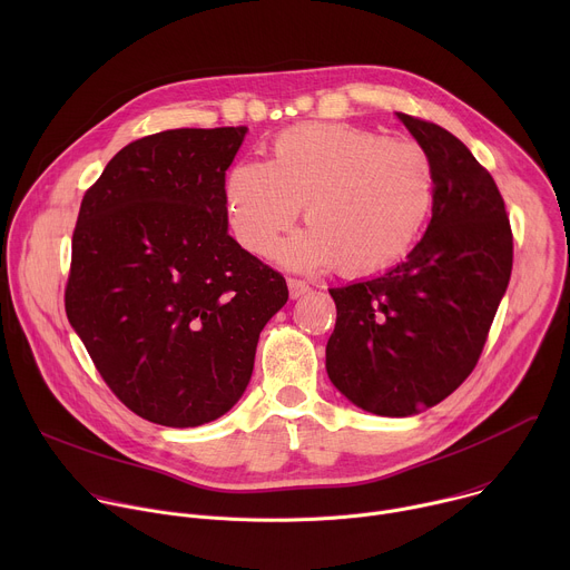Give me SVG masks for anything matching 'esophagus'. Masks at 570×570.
<instances>
[{
  "label": "esophagus",
  "instance_id": "1",
  "mask_svg": "<svg viewBox=\"0 0 570 570\" xmlns=\"http://www.w3.org/2000/svg\"><path fill=\"white\" fill-rule=\"evenodd\" d=\"M311 291V286L306 284V282H302V279H293V277H288V293H291V297L293 299H297V297H302V295H306Z\"/></svg>",
  "mask_w": 570,
  "mask_h": 570
}]
</instances>
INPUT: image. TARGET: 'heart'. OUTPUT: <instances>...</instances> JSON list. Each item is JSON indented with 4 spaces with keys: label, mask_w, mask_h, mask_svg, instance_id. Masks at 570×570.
I'll return each mask as SVG.
<instances>
[{
    "label": "heart",
    "mask_w": 570,
    "mask_h": 570,
    "mask_svg": "<svg viewBox=\"0 0 570 570\" xmlns=\"http://www.w3.org/2000/svg\"><path fill=\"white\" fill-rule=\"evenodd\" d=\"M435 203V167L415 141L347 124H297L271 144L268 161L243 159L227 174L234 238L268 257L302 205L308 229L277 257L291 268L334 266L376 275L413 250Z\"/></svg>",
    "instance_id": "b5f03b06"
}]
</instances>
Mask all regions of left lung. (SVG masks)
Returning <instances> with one entry per match:
<instances>
[{
  "label": "left lung",
  "mask_w": 570,
  "mask_h": 570,
  "mask_svg": "<svg viewBox=\"0 0 570 570\" xmlns=\"http://www.w3.org/2000/svg\"><path fill=\"white\" fill-rule=\"evenodd\" d=\"M431 155L435 203L424 238L381 277L330 288L336 327L327 374L358 409L409 417L473 372L512 273L503 196L442 126L396 112Z\"/></svg>",
  "instance_id": "obj_1"
}]
</instances>
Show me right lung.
<instances>
[{
    "mask_svg": "<svg viewBox=\"0 0 570 570\" xmlns=\"http://www.w3.org/2000/svg\"><path fill=\"white\" fill-rule=\"evenodd\" d=\"M248 128H178L124 146L86 191L65 311L101 379L171 429L246 392L286 279L227 234L225 171Z\"/></svg>",
    "mask_w": 570,
    "mask_h": 570,
    "instance_id": "obj_1",
    "label": "right lung"
}]
</instances>
